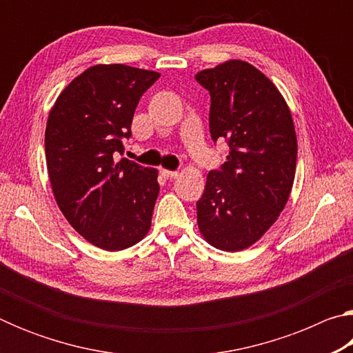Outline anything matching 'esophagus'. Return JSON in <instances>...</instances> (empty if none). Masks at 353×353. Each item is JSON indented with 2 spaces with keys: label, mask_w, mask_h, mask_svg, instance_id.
<instances>
[{
  "label": "esophagus",
  "mask_w": 353,
  "mask_h": 353,
  "mask_svg": "<svg viewBox=\"0 0 353 353\" xmlns=\"http://www.w3.org/2000/svg\"><path fill=\"white\" fill-rule=\"evenodd\" d=\"M160 172H162V176L166 177V179H176L179 176L177 171H170V170H160Z\"/></svg>",
  "instance_id": "1"
}]
</instances>
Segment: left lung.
Segmentation results:
<instances>
[{
	"mask_svg": "<svg viewBox=\"0 0 353 353\" xmlns=\"http://www.w3.org/2000/svg\"><path fill=\"white\" fill-rule=\"evenodd\" d=\"M210 93L212 140L229 145L227 162L208 172L196 202L202 236L236 252L265 235L288 202L297 139L277 87L254 65L229 61L196 74Z\"/></svg>",
	"mask_w": 353,
	"mask_h": 353,
	"instance_id": "8db88e82",
	"label": "left lung"
}]
</instances>
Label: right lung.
<instances>
[{"label":"right lung","instance_id":"add662e5","mask_svg":"<svg viewBox=\"0 0 353 353\" xmlns=\"http://www.w3.org/2000/svg\"><path fill=\"white\" fill-rule=\"evenodd\" d=\"M160 77L123 63L94 65L59 94L45 130L46 166L59 208L104 250L145 238L159 196L157 170L118 160L141 94Z\"/></svg>","mask_w":353,"mask_h":353}]
</instances>
